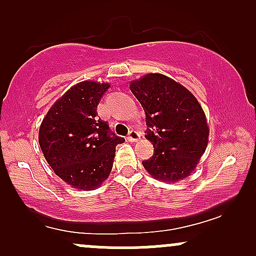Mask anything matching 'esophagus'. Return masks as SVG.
Segmentation results:
<instances>
[{
  "label": "esophagus",
  "instance_id": "obj_1",
  "mask_svg": "<svg viewBox=\"0 0 256 256\" xmlns=\"http://www.w3.org/2000/svg\"><path fill=\"white\" fill-rule=\"evenodd\" d=\"M140 137V132L136 131V130H131L130 132H128V137H126V138H128V140H130V142H136V140H137Z\"/></svg>",
  "mask_w": 256,
  "mask_h": 256
}]
</instances>
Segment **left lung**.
I'll use <instances>...</instances> for the list:
<instances>
[{"mask_svg":"<svg viewBox=\"0 0 256 256\" xmlns=\"http://www.w3.org/2000/svg\"><path fill=\"white\" fill-rule=\"evenodd\" d=\"M130 89L146 112V137L154 154L142 161L154 178L177 182L194 171L208 143L207 122L195 96L158 73L132 82Z\"/></svg>","mask_w":256,"mask_h":256,"instance_id":"left-lung-1","label":"left lung"}]
</instances>
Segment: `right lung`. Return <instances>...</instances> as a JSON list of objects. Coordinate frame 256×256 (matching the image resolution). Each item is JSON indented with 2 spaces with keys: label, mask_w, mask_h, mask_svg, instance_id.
I'll use <instances>...</instances> for the list:
<instances>
[{
  "label": "right lung",
  "mask_w": 256,
  "mask_h": 256,
  "mask_svg": "<svg viewBox=\"0 0 256 256\" xmlns=\"http://www.w3.org/2000/svg\"><path fill=\"white\" fill-rule=\"evenodd\" d=\"M110 84L82 82L55 102L40 128V149L49 166L67 184L98 188L110 176L116 146L125 142L98 118V106Z\"/></svg>",
  "instance_id": "obj_1"
}]
</instances>
